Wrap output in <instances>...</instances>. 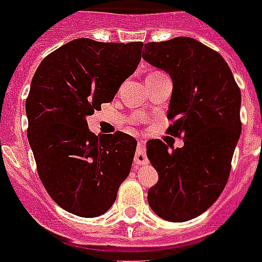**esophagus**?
Segmentation results:
<instances>
[{"instance_id":"obj_1","label":"esophagus","mask_w":262,"mask_h":262,"mask_svg":"<svg viewBox=\"0 0 262 262\" xmlns=\"http://www.w3.org/2000/svg\"><path fill=\"white\" fill-rule=\"evenodd\" d=\"M148 164V158L145 155V141L140 140L137 144V151L135 156V166H140V165Z\"/></svg>"}]
</instances>
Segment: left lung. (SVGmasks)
Returning a JSON list of instances; mask_svg holds the SVG:
<instances>
[{
	"instance_id": "8db88e82",
	"label": "left lung",
	"mask_w": 262,
	"mask_h": 262,
	"mask_svg": "<svg viewBox=\"0 0 262 262\" xmlns=\"http://www.w3.org/2000/svg\"><path fill=\"white\" fill-rule=\"evenodd\" d=\"M142 58L172 78L168 129L184 138L170 149L146 142V156L158 173L148 202L158 217L184 223L208 210L225 188L241 135V92L223 56L197 39L177 37L145 43Z\"/></svg>"
}]
</instances>
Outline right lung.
<instances>
[{"mask_svg": "<svg viewBox=\"0 0 262 262\" xmlns=\"http://www.w3.org/2000/svg\"><path fill=\"white\" fill-rule=\"evenodd\" d=\"M142 46L73 39L45 57L33 76L28 140L43 186L72 214H104L130 173L137 141L122 132L96 136L86 118L135 73Z\"/></svg>", "mask_w": 262, "mask_h": 262, "instance_id": "add662e5", "label": "right lung"}]
</instances>
